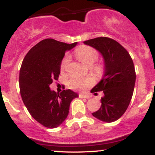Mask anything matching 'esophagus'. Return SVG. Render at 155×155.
Listing matches in <instances>:
<instances>
[{
	"label": "esophagus",
	"instance_id": "esophagus-1",
	"mask_svg": "<svg viewBox=\"0 0 155 155\" xmlns=\"http://www.w3.org/2000/svg\"><path fill=\"white\" fill-rule=\"evenodd\" d=\"M79 98H90L91 96H88V95H84V94H79Z\"/></svg>",
	"mask_w": 155,
	"mask_h": 155
}]
</instances>
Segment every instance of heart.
Segmentation results:
<instances>
[{
  "mask_svg": "<svg viewBox=\"0 0 155 155\" xmlns=\"http://www.w3.org/2000/svg\"><path fill=\"white\" fill-rule=\"evenodd\" d=\"M76 57L79 61L87 66H92L96 62L98 58V53L96 49L90 46L82 45L78 48L75 51ZM69 62V57L68 56L64 57L62 60L60 65L61 71H64ZM94 71L97 73H100L101 68L100 66H95ZM94 81L92 78H72L69 81L68 85L71 89L75 91H84L88 87L92 85Z\"/></svg>",
  "mask_w": 155,
  "mask_h": 155,
  "instance_id": "1",
  "label": "heart"
}]
</instances>
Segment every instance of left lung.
I'll return each instance as SVG.
<instances>
[{"instance_id": "left-lung-1", "label": "left lung", "mask_w": 155, "mask_h": 155, "mask_svg": "<svg viewBox=\"0 0 155 155\" xmlns=\"http://www.w3.org/2000/svg\"><path fill=\"white\" fill-rule=\"evenodd\" d=\"M96 49L104 59V75L92 93L103 91L101 106L92 115L101 121L111 123L119 119L128 108L135 88L136 74L133 61L120 44L108 37L84 41Z\"/></svg>"}]
</instances>
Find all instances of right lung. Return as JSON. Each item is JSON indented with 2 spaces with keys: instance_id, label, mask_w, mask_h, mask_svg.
<instances>
[{
  "instance_id": "obj_1",
  "label": "right lung",
  "mask_w": 155,
  "mask_h": 155,
  "mask_svg": "<svg viewBox=\"0 0 155 155\" xmlns=\"http://www.w3.org/2000/svg\"><path fill=\"white\" fill-rule=\"evenodd\" d=\"M76 45L45 39L31 48L22 62L19 76L22 99L31 115L48 128L62 124L71 102L79 97L71 90L57 93L49 87L54 79H58L65 52Z\"/></svg>"
}]
</instances>
